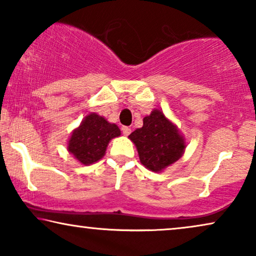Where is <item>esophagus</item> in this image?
I'll list each match as a JSON object with an SVG mask.
<instances>
[{"mask_svg": "<svg viewBox=\"0 0 256 256\" xmlns=\"http://www.w3.org/2000/svg\"><path fill=\"white\" fill-rule=\"evenodd\" d=\"M121 130H122V134L124 135H126V136H128L129 134H130V132H132V129L129 128V127H127V126H124V127L121 128Z\"/></svg>", "mask_w": 256, "mask_h": 256, "instance_id": "obj_1", "label": "esophagus"}]
</instances>
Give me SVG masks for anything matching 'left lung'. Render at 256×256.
<instances>
[{"label": "left lung", "instance_id": "obj_1", "mask_svg": "<svg viewBox=\"0 0 256 256\" xmlns=\"http://www.w3.org/2000/svg\"><path fill=\"white\" fill-rule=\"evenodd\" d=\"M128 138L136 146L141 163L154 172H160L177 162L186 146L176 126L158 110H154L143 118V127Z\"/></svg>", "mask_w": 256, "mask_h": 256}]
</instances>
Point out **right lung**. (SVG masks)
<instances>
[{
  "mask_svg": "<svg viewBox=\"0 0 256 256\" xmlns=\"http://www.w3.org/2000/svg\"><path fill=\"white\" fill-rule=\"evenodd\" d=\"M121 135L115 124L96 113H90L70 136L68 150L84 166H90L102 158L112 138Z\"/></svg>",
  "mask_w": 256,
  "mask_h": 256,
  "instance_id": "1",
  "label": "right lung"
}]
</instances>
